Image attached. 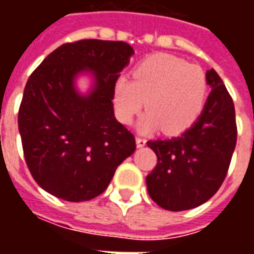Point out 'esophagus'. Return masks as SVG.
<instances>
[{
  "label": "esophagus",
  "mask_w": 254,
  "mask_h": 254,
  "mask_svg": "<svg viewBox=\"0 0 254 254\" xmlns=\"http://www.w3.org/2000/svg\"><path fill=\"white\" fill-rule=\"evenodd\" d=\"M145 143H147V140H145L144 137H140V136H137V137H136V144H137L138 148L144 147V145H145Z\"/></svg>",
  "instance_id": "34e87169"
}]
</instances>
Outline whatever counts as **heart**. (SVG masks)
Returning a JSON list of instances; mask_svg holds the SVG:
<instances>
[{
    "instance_id": "b5f03b06",
    "label": "heart",
    "mask_w": 254,
    "mask_h": 254,
    "mask_svg": "<svg viewBox=\"0 0 254 254\" xmlns=\"http://www.w3.org/2000/svg\"><path fill=\"white\" fill-rule=\"evenodd\" d=\"M208 95L205 74L180 58L156 54L133 70V80L121 76L114 85V109L118 120L132 124L143 110L149 111L140 122V130L155 127L169 134L187 130L201 114Z\"/></svg>"
}]
</instances>
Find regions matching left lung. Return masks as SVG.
I'll use <instances>...</instances> for the list:
<instances>
[{
	"mask_svg": "<svg viewBox=\"0 0 254 254\" xmlns=\"http://www.w3.org/2000/svg\"><path fill=\"white\" fill-rule=\"evenodd\" d=\"M205 77L212 89L191 127L178 137L147 143L158 158L147 176L149 197L169 211L208 201L223 184L237 144L233 98L213 69Z\"/></svg>",
	"mask_w": 254,
	"mask_h": 254,
	"instance_id": "8db88e82",
	"label": "left lung"
}]
</instances>
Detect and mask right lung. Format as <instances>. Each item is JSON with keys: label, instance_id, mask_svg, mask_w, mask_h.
Listing matches in <instances>:
<instances>
[{"label": "right lung", "instance_id": "add662e5", "mask_svg": "<svg viewBox=\"0 0 254 254\" xmlns=\"http://www.w3.org/2000/svg\"><path fill=\"white\" fill-rule=\"evenodd\" d=\"M133 49L122 41L64 43L31 73L19 109L25 163L36 184L66 201H87L109 187L136 140L117 121L113 95ZM89 68L97 84L88 97L72 87Z\"/></svg>", "mask_w": 254, "mask_h": 254}]
</instances>
